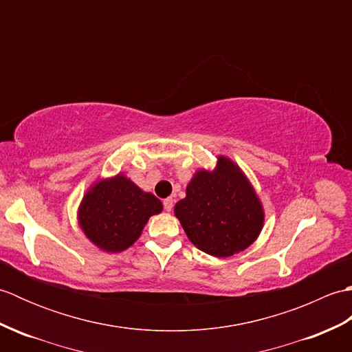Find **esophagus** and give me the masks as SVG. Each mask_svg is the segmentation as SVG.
<instances>
[{
  "label": "esophagus",
  "instance_id": "34e87169",
  "mask_svg": "<svg viewBox=\"0 0 352 352\" xmlns=\"http://www.w3.org/2000/svg\"><path fill=\"white\" fill-rule=\"evenodd\" d=\"M163 207H164V210H166V212H170L172 207H174V199H172V198L164 199L163 201Z\"/></svg>",
  "mask_w": 352,
  "mask_h": 352
}]
</instances>
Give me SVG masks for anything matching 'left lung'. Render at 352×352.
Here are the masks:
<instances>
[{"label": "left lung", "mask_w": 352, "mask_h": 352, "mask_svg": "<svg viewBox=\"0 0 352 352\" xmlns=\"http://www.w3.org/2000/svg\"><path fill=\"white\" fill-rule=\"evenodd\" d=\"M189 241L213 257H231L258 237L265 212L237 164L219 155L213 170L199 169L174 207Z\"/></svg>", "instance_id": "left-lung-1"}]
</instances>
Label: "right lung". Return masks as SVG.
I'll return each mask as SVG.
<instances>
[{"label":"right lung","instance_id":"1","mask_svg":"<svg viewBox=\"0 0 352 352\" xmlns=\"http://www.w3.org/2000/svg\"><path fill=\"white\" fill-rule=\"evenodd\" d=\"M163 206L122 174L96 182L78 207V226L106 252H121L138 241L145 223Z\"/></svg>","mask_w":352,"mask_h":352}]
</instances>
